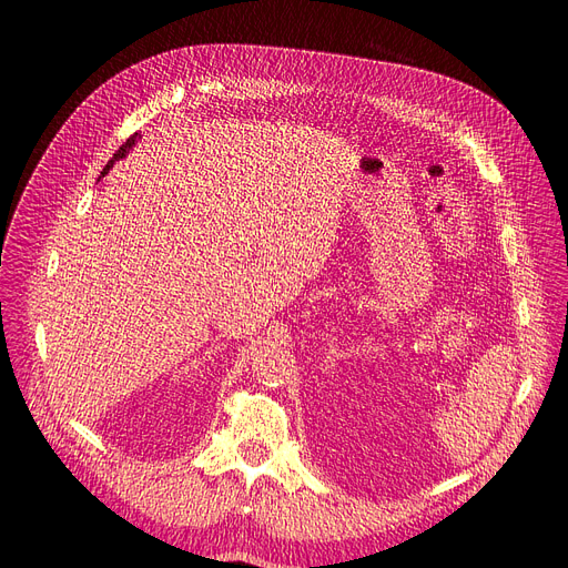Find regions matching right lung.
<instances>
[{
  "mask_svg": "<svg viewBox=\"0 0 568 568\" xmlns=\"http://www.w3.org/2000/svg\"><path fill=\"white\" fill-rule=\"evenodd\" d=\"M138 138H140V135H138V133H133V135H131V138H129V140H126V142H124L122 146H119V149H116V154H114V156H112V159L108 161V165L103 168L101 176H105V174H108V170H110V168L114 165V161H119V159H124V156H126V154L131 152V146H133V144L138 142Z\"/></svg>",
  "mask_w": 568,
  "mask_h": 568,
  "instance_id": "1",
  "label": "right lung"
}]
</instances>
